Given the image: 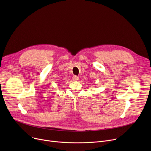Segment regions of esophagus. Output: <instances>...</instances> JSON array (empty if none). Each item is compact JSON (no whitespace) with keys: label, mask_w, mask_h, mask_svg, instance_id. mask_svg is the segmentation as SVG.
Instances as JSON below:
<instances>
[{"label":"esophagus","mask_w":151,"mask_h":151,"mask_svg":"<svg viewBox=\"0 0 151 151\" xmlns=\"http://www.w3.org/2000/svg\"><path fill=\"white\" fill-rule=\"evenodd\" d=\"M73 81H78V80H79V77L78 76H76V75L73 76Z\"/></svg>","instance_id":"34e87169"}]
</instances>
